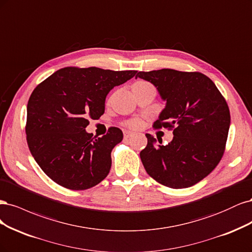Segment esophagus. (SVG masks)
<instances>
[{
  "label": "esophagus",
  "mask_w": 252,
  "mask_h": 252,
  "mask_svg": "<svg viewBox=\"0 0 252 252\" xmlns=\"http://www.w3.org/2000/svg\"><path fill=\"white\" fill-rule=\"evenodd\" d=\"M124 135H125V138H128V137L133 136L134 133L131 132V131H125V132H124Z\"/></svg>",
  "instance_id": "esophagus-1"
}]
</instances>
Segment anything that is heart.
Returning <instances> with one entry per match:
<instances>
[{"label":"heart","instance_id":"b5f03b06","mask_svg":"<svg viewBox=\"0 0 252 252\" xmlns=\"http://www.w3.org/2000/svg\"><path fill=\"white\" fill-rule=\"evenodd\" d=\"M139 83H145V82H139ZM140 125H141V121H140V119H138V118L129 119V120H127L126 123V126H127L129 127H133V128L139 127Z\"/></svg>","mask_w":252,"mask_h":252}]
</instances>
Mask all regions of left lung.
Here are the masks:
<instances>
[{"label": "left lung", "instance_id": "1", "mask_svg": "<svg viewBox=\"0 0 252 252\" xmlns=\"http://www.w3.org/2000/svg\"><path fill=\"white\" fill-rule=\"evenodd\" d=\"M139 77L157 88L165 108L154 127L173 129L166 145L147 134L140 158L147 173L170 189L190 188L220 162L228 136V104L214 82L200 72L161 69L140 71Z\"/></svg>", "mask_w": 252, "mask_h": 252}]
</instances>
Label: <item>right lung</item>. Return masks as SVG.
I'll return each instance as SVG.
<instances>
[{"mask_svg":"<svg viewBox=\"0 0 252 252\" xmlns=\"http://www.w3.org/2000/svg\"><path fill=\"white\" fill-rule=\"evenodd\" d=\"M137 71L67 67L54 72L30 95L26 135L29 150L43 172L73 190L91 189L108 176L111 152L124 138L118 127L107 135L87 133L89 119L104 113L105 97Z\"/></svg>","mask_w":252,"mask_h":252,"instance_id":"obj_1","label":"right lung"}]
</instances>
